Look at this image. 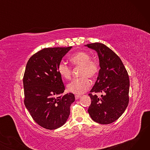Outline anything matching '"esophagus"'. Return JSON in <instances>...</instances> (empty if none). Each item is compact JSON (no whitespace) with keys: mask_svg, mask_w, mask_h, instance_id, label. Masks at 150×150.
Wrapping results in <instances>:
<instances>
[{"mask_svg":"<svg viewBox=\"0 0 150 150\" xmlns=\"http://www.w3.org/2000/svg\"><path fill=\"white\" fill-rule=\"evenodd\" d=\"M81 96H80V95H75V100H78V98H80Z\"/></svg>","mask_w":150,"mask_h":150,"instance_id":"esophagus-1","label":"esophagus"}]
</instances>
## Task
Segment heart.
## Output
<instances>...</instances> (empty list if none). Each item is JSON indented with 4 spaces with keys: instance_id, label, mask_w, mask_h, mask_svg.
Here are the masks:
<instances>
[{
    "instance_id": "obj_1",
    "label": "heart",
    "mask_w": 150,
    "mask_h": 150,
    "mask_svg": "<svg viewBox=\"0 0 150 150\" xmlns=\"http://www.w3.org/2000/svg\"><path fill=\"white\" fill-rule=\"evenodd\" d=\"M70 60L75 66L81 67L80 75L83 76L73 80L67 86V91L75 94H82L87 91L91 86V78H96L100 70L97 61L92 60L91 55L83 51H78L71 55ZM59 75L64 80H69L72 76V69L64 61H61L57 67Z\"/></svg>"
}]
</instances>
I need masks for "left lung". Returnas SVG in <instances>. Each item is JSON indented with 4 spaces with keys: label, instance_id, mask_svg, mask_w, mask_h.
Masks as SVG:
<instances>
[{
    "label": "left lung",
    "instance_id": "8db88e82",
    "mask_svg": "<svg viewBox=\"0 0 150 150\" xmlns=\"http://www.w3.org/2000/svg\"><path fill=\"white\" fill-rule=\"evenodd\" d=\"M98 54L100 69L90 92H101L98 97L89 93L91 104L88 112L92 119L100 124H109L123 114L129 103V80L120 58L103 44L85 45Z\"/></svg>",
    "mask_w": 150,
    "mask_h": 150
}]
</instances>
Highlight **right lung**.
Listing matches in <instances>:
<instances>
[{
  "label": "right lung",
  "instance_id": "obj_1",
  "mask_svg": "<svg viewBox=\"0 0 150 150\" xmlns=\"http://www.w3.org/2000/svg\"><path fill=\"white\" fill-rule=\"evenodd\" d=\"M72 48L53 47L38 52L27 63L23 78L24 104L33 120L47 129H57L70 115L73 93L61 96L65 88L57 67Z\"/></svg>",
  "mask_w": 150,
  "mask_h": 150
}]
</instances>
